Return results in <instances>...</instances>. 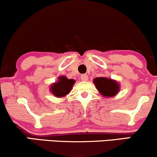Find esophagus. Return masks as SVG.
<instances>
[{
  "label": "esophagus",
  "mask_w": 157,
  "mask_h": 157,
  "mask_svg": "<svg viewBox=\"0 0 157 157\" xmlns=\"http://www.w3.org/2000/svg\"><path fill=\"white\" fill-rule=\"evenodd\" d=\"M80 78H81V80H82L86 81L88 80V78H89V77H88V75H86V74H83V75H81Z\"/></svg>",
  "instance_id": "1"
}]
</instances>
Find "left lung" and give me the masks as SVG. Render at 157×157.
Segmentation results:
<instances>
[{
    "mask_svg": "<svg viewBox=\"0 0 157 157\" xmlns=\"http://www.w3.org/2000/svg\"><path fill=\"white\" fill-rule=\"evenodd\" d=\"M94 82L97 90L105 97L114 96L120 90V86L116 81L106 77H97Z\"/></svg>",
    "mask_w": 157,
    "mask_h": 157,
    "instance_id": "1",
    "label": "left lung"
}]
</instances>
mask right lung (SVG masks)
<instances>
[{"instance_id": "obj_1", "label": "right lung", "mask_w": 157, "mask_h": 157, "mask_svg": "<svg viewBox=\"0 0 157 157\" xmlns=\"http://www.w3.org/2000/svg\"><path fill=\"white\" fill-rule=\"evenodd\" d=\"M75 81L72 79H68L63 76L59 77V80L52 86L51 91L54 95L57 97L66 96L71 91Z\"/></svg>"}]
</instances>
